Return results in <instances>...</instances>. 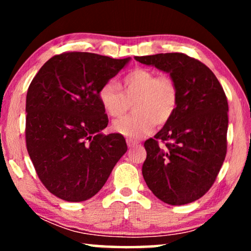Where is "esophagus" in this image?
<instances>
[{
  "label": "esophagus",
  "mask_w": 251,
  "mask_h": 251,
  "mask_svg": "<svg viewBox=\"0 0 251 251\" xmlns=\"http://www.w3.org/2000/svg\"><path fill=\"white\" fill-rule=\"evenodd\" d=\"M126 144H128L129 147H132V146H135V145H138L139 142H137V140H135V139L128 138V139H126Z\"/></svg>",
  "instance_id": "1"
}]
</instances>
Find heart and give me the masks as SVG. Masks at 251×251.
<instances>
[{
    "label": "heart",
    "instance_id": "1",
    "mask_svg": "<svg viewBox=\"0 0 251 251\" xmlns=\"http://www.w3.org/2000/svg\"><path fill=\"white\" fill-rule=\"evenodd\" d=\"M120 90L114 82L99 89L102 107L112 118H120L132 102V114L114 122L113 129L123 136L139 138L150 132L154 125L163 126L176 112L179 91L173 77L160 75L149 68H135L122 78Z\"/></svg>",
    "mask_w": 251,
    "mask_h": 251
}]
</instances>
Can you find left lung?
Segmentation results:
<instances>
[{"mask_svg": "<svg viewBox=\"0 0 251 251\" xmlns=\"http://www.w3.org/2000/svg\"><path fill=\"white\" fill-rule=\"evenodd\" d=\"M135 59L169 73L179 91L173 118L144 143V179L161 201L191 203L210 190L225 160L228 104L224 89L210 68L185 53Z\"/></svg>", "mask_w": 251, "mask_h": 251, "instance_id": "1", "label": "left lung"}]
</instances>
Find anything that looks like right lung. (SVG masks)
<instances>
[{
	"mask_svg": "<svg viewBox=\"0 0 251 251\" xmlns=\"http://www.w3.org/2000/svg\"><path fill=\"white\" fill-rule=\"evenodd\" d=\"M90 52L50 58L26 96V147L40 180L68 202L97 194L128 147L121 133L100 132L108 125L99 89L128 64Z\"/></svg>",
	"mask_w": 251,
	"mask_h": 251,
	"instance_id": "obj_1",
	"label": "right lung"
}]
</instances>
